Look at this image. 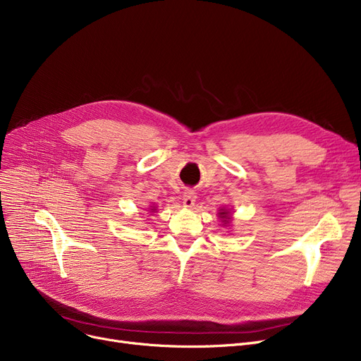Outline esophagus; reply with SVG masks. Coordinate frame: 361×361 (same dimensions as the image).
Masks as SVG:
<instances>
[{"label": "esophagus", "instance_id": "34e87169", "mask_svg": "<svg viewBox=\"0 0 361 361\" xmlns=\"http://www.w3.org/2000/svg\"><path fill=\"white\" fill-rule=\"evenodd\" d=\"M196 193L195 192H192V190H188V192H185L184 193V196H183V204H184V207H193L195 206V202H196Z\"/></svg>", "mask_w": 361, "mask_h": 361}]
</instances>
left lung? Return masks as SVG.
I'll return each instance as SVG.
<instances>
[{"label":"left lung","instance_id":"8db88e82","mask_svg":"<svg viewBox=\"0 0 361 361\" xmlns=\"http://www.w3.org/2000/svg\"><path fill=\"white\" fill-rule=\"evenodd\" d=\"M218 215H219V218L222 219V222H224V224H230V219H231V218H230V211L221 209Z\"/></svg>","mask_w":361,"mask_h":361}]
</instances>
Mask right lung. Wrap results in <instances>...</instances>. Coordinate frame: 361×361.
<instances>
[{
    "label": "right lung",
    "mask_w": 361,
    "mask_h": 361,
    "mask_svg": "<svg viewBox=\"0 0 361 361\" xmlns=\"http://www.w3.org/2000/svg\"><path fill=\"white\" fill-rule=\"evenodd\" d=\"M150 207H152V209H150L152 212H154V211H157V209H155V206H150Z\"/></svg>",
    "instance_id": "obj_1"
}]
</instances>
